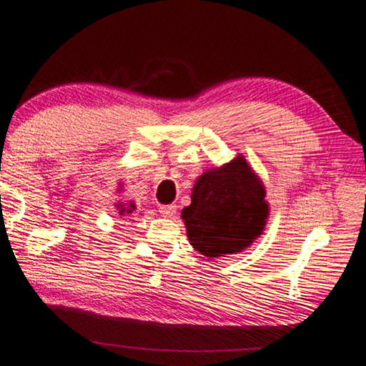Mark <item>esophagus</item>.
Listing matches in <instances>:
<instances>
[{
    "label": "esophagus",
    "mask_w": 366,
    "mask_h": 366,
    "mask_svg": "<svg viewBox=\"0 0 366 366\" xmlns=\"http://www.w3.org/2000/svg\"><path fill=\"white\" fill-rule=\"evenodd\" d=\"M159 214H161L162 217H174V215H176V204L161 205V207H159Z\"/></svg>",
    "instance_id": "1"
}]
</instances>
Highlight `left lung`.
<instances>
[{
    "label": "left lung",
    "mask_w": 366,
    "mask_h": 366,
    "mask_svg": "<svg viewBox=\"0 0 366 366\" xmlns=\"http://www.w3.org/2000/svg\"><path fill=\"white\" fill-rule=\"evenodd\" d=\"M264 189L242 156L207 171L182 210L192 247L207 258L242 252L263 232L268 218Z\"/></svg>",
    "instance_id": "8db88e82"
}]
</instances>
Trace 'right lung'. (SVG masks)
<instances>
[{
	"label": "right lung",
	"mask_w": 366,
	"mask_h": 366,
	"mask_svg": "<svg viewBox=\"0 0 366 366\" xmlns=\"http://www.w3.org/2000/svg\"><path fill=\"white\" fill-rule=\"evenodd\" d=\"M131 209H134V205H131ZM129 212H133V210H127V214H129ZM119 214H124V209H122V212H119Z\"/></svg>",
	"instance_id": "right-lung-1"
}]
</instances>
